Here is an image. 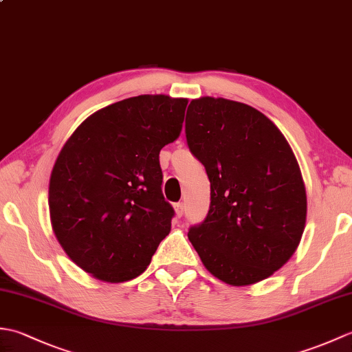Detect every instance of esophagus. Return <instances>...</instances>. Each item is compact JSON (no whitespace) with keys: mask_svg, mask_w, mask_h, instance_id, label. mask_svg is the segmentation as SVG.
<instances>
[{"mask_svg":"<svg viewBox=\"0 0 352 352\" xmlns=\"http://www.w3.org/2000/svg\"><path fill=\"white\" fill-rule=\"evenodd\" d=\"M183 213H184V204H183V203H177V204H175V214H177V218H182Z\"/></svg>","mask_w":352,"mask_h":352,"instance_id":"1","label":"esophagus"}]
</instances>
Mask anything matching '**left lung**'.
<instances>
[{
  "label": "left lung",
  "mask_w": 352,
  "mask_h": 352,
  "mask_svg": "<svg viewBox=\"0 0 352 352\" xmlns=\"http://www.w3.org/2000/svg\"><path fill=\"white\" fill-rule=\"evenodd\" d=\"M190 153L210 180V208L188 237L216 278L248 286L271 276L300 245L307 197L289 142L261 111L204 96L186 113Z\"/></svg>",
  "instance_id": "left-lung-1"
}]
</instances>
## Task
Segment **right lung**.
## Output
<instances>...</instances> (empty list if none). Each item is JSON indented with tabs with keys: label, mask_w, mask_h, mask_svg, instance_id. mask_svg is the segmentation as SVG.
<instances>
[{
	"label": "right lung",
	"mask_w": 352,
	"mask_h": 352,
	"mask_svg": "<svg viewBox=\"0 0 352 352\" xmlns=\"http://www.w3.org/2000/svg\"><path fill=\"white\" fill-rule=\"evenodd\" d=\"M188 100L139 95L89 116L50 178L52 231L95 278L122 283L151 263L174 208L162 193L160 149L182 133Z\"/></svg>",
	"instance_id": "right-lung-1"
}]
</instances>
